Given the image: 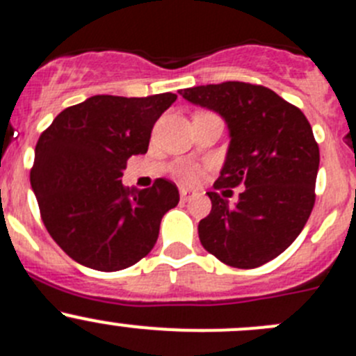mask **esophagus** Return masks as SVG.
Returning a JSON list of instances; mask_svg holds the SVG:
<instances>
[{"instance_id":"34e87169","label":"esophagus","mask_w":356,"mask_h":356,"mask_svg":"<svg viewBox=\"0 0 356 356\" xmlns=\"http://www.w3.org/2000/svg\"><path fill=\"white\" fill-rule=\"evenodd\" d=\"M180 197H181V201H184V202H187L188 199H192V197H194V192H192V191H188V188H181V191H180Z\"/></svg>"}]
</instances>
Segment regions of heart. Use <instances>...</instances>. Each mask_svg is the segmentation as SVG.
Masks as SVG:
<instances>
[{"instance_id":"heart-1","label":"heart","mask_w":356,"mask_h":356,"mask_svg":"<svg viewBox=\"0 0 356 356\" xmlns=\"http://www.w3.org/2000/svg\"><path fill=\"white\" fill-rule=\"evenodd\" d=\"M175 175L178 176V180L184 181V184L194 185L202 178V169L194 164H181L175 169Z\"/></svg>"}]
</instances>
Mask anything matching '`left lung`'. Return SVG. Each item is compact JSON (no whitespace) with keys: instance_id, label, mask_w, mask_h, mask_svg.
<instances>
[{"instance_id":"left-lung-1","label":"left lung","mask_w":356,"mask_h":356,"mask_svg":"<svg viewBox=\"0 0 356 356\" xmlns=\"http://www.w3.org/2000/svg\"><path fill=\"white\" fill-rule=\"evenodd\" d=\"M180 94L222 115L231 131L199 239L227 266H264L296 241L313 211L320 148L311 124L299 108L255 83H211ZM239 184L245 188L236 207L216 192Z\"/></svg>"}]
</instances>
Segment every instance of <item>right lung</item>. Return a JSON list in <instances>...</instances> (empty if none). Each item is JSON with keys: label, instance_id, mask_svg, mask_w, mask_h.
Returning a JSON list of instances; mask_svg holds the SVG:
<instances>
[{"label": "right lung", "instance_id": "obj_1", "mask_svg": "<svg viewBox=\"0 0 356 356\" xmlns=\"http://www.w3.org/2000/svg\"><path fill=\"white\" fill-rule=\"evenodd\" d=\"M176 94L92 96L60 111L40 136L31 187L54 241L96 270H120L150 253L178 188L157 178L150 188L122 185L127 159L147 154L157 118Z\"/></svg>", "mask_w": 356, "mask_h": 356}]
</instances>
